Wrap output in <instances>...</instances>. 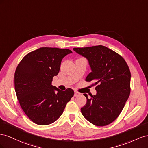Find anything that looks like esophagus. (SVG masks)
I'll use <instances>...</instances> for the list:
<instances>
[{"mask_svg": "<svg viewBox=\"0 0 148 148\" xmlns=\"http://www.w3.org/2000/svg\"><path fill=\"white\" fill-rule=\"evenodd\" d=\"M81 95V93H79V92L77 91H74V96L75 97H77V96H79Z\"/></svg>", "mask_w": 148, "mask_h": 148, "instance_id": "34e87169", "label": "esophagus"}]
</instances>
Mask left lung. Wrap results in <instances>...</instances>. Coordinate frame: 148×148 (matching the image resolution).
<instances>
[{"mask_svg": "<svg viewBox=\"0 0 148 148\" xmlns=\"http://www.w3.org/2000/svg\"><path fill=\"white\" fill-rule=\"evenodd\" d=\"M86 57L91 67L86 81H94L95 95L87 99L81 108L82 115L93 125L103 126L112 123L119 116L130 94L131 73L127 63L119 54L102 45L74 48Z\"/></svg>", "mask_w": 148, "mask_h": 148, "instance_id": "8db88e82", "label": "left lung"}]
</instances>
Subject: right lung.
I'll return each mask as SVG.
<instances>
[{"instance_id": "obj_1", "label": "right lung", "mask_w": 148, "mask_h": 148, "mask_svg": "<svg viewBox=\"0 0 148 148\" xmlns=\"http://www.w3.org/2000/svg\"><path fill=\"white\" fill-rule=\"evenodd\" d=\"M72 53L69 49L40 48L25 55L16 67V97L25 113L35 123L47 125L57 120L73 97L72 88L62 91L51 85L53 77L60 72L62 58Z\"/></svg>"}]
</instances>
